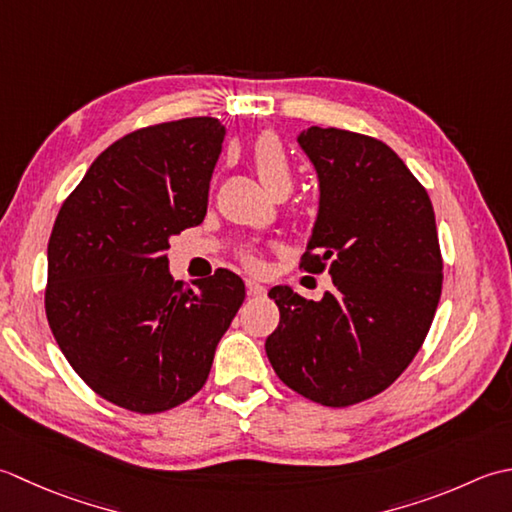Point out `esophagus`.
I'll return each instance as SVG.
<instances>
[{"label": "esophagus", "instance_id": "34e87169", "mask_svg": "<svg viewBox=\"0 0 512 512\" xmlns=\"http://www.w3.org/2000/svg\"><path fill=\"white\" fill-rule=\"evenodd\" d=\"M245 287H247V294L249 296H263L265 294V287L258 283V280H254V278H247L245 280Z\"/></svg>", "mask_w": 512, "mask_h": 512}]
</instances>
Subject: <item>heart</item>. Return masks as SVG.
Masks as SVG:
<instances>
[{
    "label": "heart",
    "instance_id": "1",
    "mask_svg": "<svg viewBox=\"0 0 512 512\" xmlns=\"http://www.w3.org/2000/svg\"><path fill=\"white\" fill-rule=\"evenodd\" d=\"M249 159H252V168L260 183H263L271 194L291 190L294 170H291V161L285 145L280 143V139H276L274 134H263V137H258L252 145V152H249ZM241 258L247 267L258 265V256L252 249H245Z\"/></svg>",
    "mask_w": 512,
    "mask_h": 512
}]
</instances>
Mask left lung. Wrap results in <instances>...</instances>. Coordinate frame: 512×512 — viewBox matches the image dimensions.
I'll return each mask as SVG.
<instances>
[{
  "mask_svg": "<svg viewBox=\"0 0 512 512\" xmlns=\"http://www.w3.org/2000/svg\"><path fill=\"white\" fill-rule=\"evenodd\" d=\"M320 187L300 267L329 271L333 291L307 300L274 287L280 322L267 358L289 389L351 406L400 378L431 329L442 254L431 198L387 143L349 130L298 134Z\"/></svg>",
  "mask_w": 512,
  "mask_h": 512,
  "instance_id": "left-lung-1",
  "label": "left lung"
}]
</instances>
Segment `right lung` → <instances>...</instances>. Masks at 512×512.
Segmentation results:
<instances>
[{"label": "right lung", "instance_id": "add662e5", "mask_svg": "<svg viewBox=\"0 0 512 512\" xmlns=\"http://www.w3.org/2000/svg\"><path fill=\"white\" fill-rule=\"evenodd\" d=\"M225 125L192 117L125 134L103 150L57 214L46 316L88 387L134 413L201 391L245 283L234 271L174 280L170 236L203 223Z\"/></svg>", "mask_w": 512, "mask_h": 512}]
</instances>
